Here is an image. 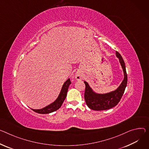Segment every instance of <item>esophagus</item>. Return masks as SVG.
Segmentation results:
<instances>
[{
    "instance_id": "obj_1",
    "label": "esophagus",
    "mask_w": 149,
    "mask_h": 149,
    "mask_svg": "<svg viewBox=\"0 0 149 149\" xmlns=\"http://www.w3.org/2000/svg\"><path fill=\"white\" fill-rule=\"evenodd\" d=\"M75 78L77 80H81L83 79V77H82L81 75L79 74H77L75 75Z\"/></svg>"
}]
</instances>
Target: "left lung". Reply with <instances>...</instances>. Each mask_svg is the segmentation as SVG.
I'll use <instances>...</instances> for the list:
<instances>
[{"mask_svg":"<svg viewBox=\"0 0 149 149\" xmlns=\"http://www.w3.org/2000/svg\"><path fill=\"white\" fill-rule=\"evenodd\" d=\"M116 55L119 59L124 75L123 82L117 89L107 93L99 94L94 92L87 82L84 81L86 85L84 99L87 106L92 110L103 111L109 109L117 105L123 96L127 84V74L123 58L118 52H116Z\"/></svg>","mask_w":149,"mask_h":149,"instance_id":"8db88e82","label":"left lung"}]
</instances>
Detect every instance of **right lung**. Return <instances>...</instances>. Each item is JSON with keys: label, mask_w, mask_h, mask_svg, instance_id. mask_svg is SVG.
Returning <instances> with one entry per match:
<instances>
[{"label": "right lung", "mask_w": 149, "mask_h": 149, "mask_svg": "<svg viewBox=\"0 0 149 149\" xmlns=\"http://www.w3.org/2000/svg\"><path fill=\"white\" fill-rule=\"evenodd\" d=\"M71 84V82L70 81V79L68 78L64 83L63 85L62 86L61 91L59 94L58 98L56 99V100L55 102H53L52 103L42 108V109H32L33 111H34L36 113H41V114L50 113H52L53 112H55V111H57L61 107L63 101L65 100V99L66 97L68 90V87Z\"/></svg>", "instance_id": "1"}]
</instances>
